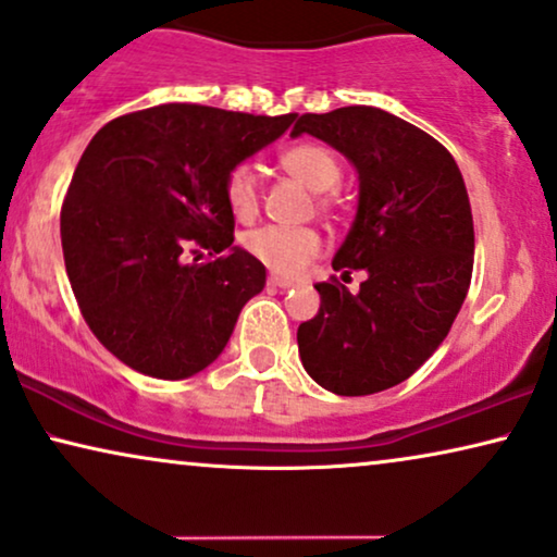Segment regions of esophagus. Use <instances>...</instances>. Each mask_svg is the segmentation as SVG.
Here are the masks:
<instances>
[{
    "label": "esophagus",
    "mask_w": 557,
    "mask_h": 557,
    "mask_svg": "<svg viewBox=\"0 0 557 557\" xmlns=\"http://www.w3.org/2000/svg\"><path fill=\"white\" fill-rule=\"evenodd\" d=\"M269 286H273V288H292L294 281L281 278V276H269Z\"/></svg>",
    "instance_id": "obj_1"
}]
</instances>
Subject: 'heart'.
I'll use <instances>...</instances> for the list:
<instances>
[{
	"label": "heart",
	"instance_id": "1",
	"mask_svg": "<svg viewBox=\"0 0 557 557\" xmlns=\"http://www.w3.org/2000/svg\"><path fill=\"white\" fill-rule=\"evenodd\" d=\"M278 163L288 176L312 191L335 189L343 176V165L337 161V156L330 148L320 146V143H299V146L286 148L278 156ZM225 199L230 212L237 220H250L258 212V173L250 163H235L227 171ZM317 205H320V209H330L332 199L320 197ZM243 248L273 273L296 276L320 256L322 237L312 227L265 225L245 235Z\"/></svg>",
	"mask_w": 557,
	"mask_h": 557
}]
</instances>
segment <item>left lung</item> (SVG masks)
I'll list each match as a JSON object with an SVG mask.
<instances>
[{
    "label": "left lung",
    "mask_w": 557,
    "mask_h": 557,
    "mask_svg": "<svg viewBox=\"0 0 557 557\" xmlns=\"http://www.w3.org/2000/svg\"><path fill=\"white\" fill-rule=\"evenodd\" d=\"M330 143L356 165L358 214L332 269H363L350 294L332 276L296 341L307 373L332 394L384 392L440 348L473 273V214L458 163L424 129L379 107L301 114L292 135Z\"/></svg>",
    "instance_id": "obj_1"
}]
</instances>
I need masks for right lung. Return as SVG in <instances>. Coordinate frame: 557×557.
I'll use <instances>...</instances> for the list:
<instances>
[{
	"label": "right lung",
	"mask_w": 557,
	"mask_h": 557,
	"mask_svg": "<svg viewBox=\"0 0 557 557\" xmlns=\"http://www.w3.org/2000/svg\"><path fill=\"white\" fill-rule=\"evenodd\" d=\"M294 117L158 104L91 137L61 207L63 261L89 330L133 371H205L263 292L265 265L233 245L225 176ZM199 247L205 264L188 261Z\"/></svg>",
	"instance_id": "add662e5"
}]
</instances>
